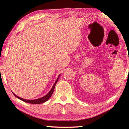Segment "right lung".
Listing matches in <instances>:
<instances>
[{
  "instance_id": "right-lung-1",
  "label": "right lung",
  "mask_w": 129,
  "mask_h": 129,
  "mask_svg": "<svg viewBox=\"0 0 129 129\" xmlns=\"http://www.w3.org/2000/svg\"><path fill=\"white\" fill-rule=\"evenodd\" d=\"M59 76L60 75L58 76V77L57 78V79L56 80L55 83H54L53 87H52L51 90H50L49 92L47 94V95H45V96H44V97L40 98V99H36V100H25V99H23L22 98H20L18 97V96H17L14 93H13L15 95V97H16L17 99H20V100L23 101H24L25 102H27V103H29V104H42L44 103V102H46L47 100H48L49 99L50 97H51V95H52V94L53 93V91H54V88H55V86H56V83L57 82V81L58 80V78H59Z\"/></svg>"
}]
</instances>
